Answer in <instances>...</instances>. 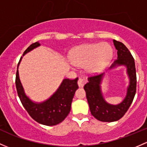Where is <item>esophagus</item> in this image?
Returning <instances> with one entry per match:
<instances>
[{"label": "esophagus", "mask_w": 147, "mask_h": 147, "mask_svg": "<svg viewBox=\"0 0 147 147\" xmlns=\"http://www.w3.org/2000/svg\"><path fill=\"white\" fill-rule=\"evenodd\" d=\"M84 83H85V81H84V80H83V79H82V78H79L78 84V86H80V87H83Z\"/></svg>", "instance_id": "1"}]
</instances>
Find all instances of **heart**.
Wrapping results in <instances>:
<instances>
[{
    "label": "heart",
    "mask_w": 147,
    "mask_h": 147,
    "mask_svg": "<svg viewBox=\"0 0 147 147\" xmlns=\"http://www.w3.org/2000/svg\"><path fill=\"white\" fill-rule=\"evenodd\" d=\"M112 56V47L107 43H101L79 46L72 51L70 58L75 65H86L88 72L97 74L106 68Z\"/></svg>",
    "instance_id": "b5f03b06"
}]
</instances>
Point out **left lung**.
Masks as SVG:
<instances>
[{
  "label": "left lung",
  "mask_w": 147,
  "mask_h": 147,
  "mask_svg": "<svg viewBox=\"0 0 147 147\" xmlns=\"http://www.w3.org/2000/svg\"><path fill=\"white\" fill-rule=\"evenodd\" d=\"M113 44L118 51V58L109 69L115 68L120 65L125 66L129 80L126 96L123 101L117 105L111 104L105 101L101 87L105 72L101 75L89 77L88 82L84 86L91 113L96 119L102 122H114L120 120L132 103L137 88L135 63L132 54L122 42L113 40Z\"/></svg>",
  "instance_id": "1"
}]
</instances>
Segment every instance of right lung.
I'll list each match as a JSON object with an SVG mask.
<instances>
[{
	"label": "right lung",
	"mask_w": 147,
	"mask_h": 147,
	"mask_svg": "<svg viewBox=\"0 0 147 147\" xmlns=\"http://www.w3.org/2000/svg\"><path fill=\"white\" fill-rule=\"evenodd\" d=\"M39 46L38 42L34 43L26 49L22 55L24 56L26 53ZM22 58V56L18 63L15 79L17 92L22 104L29 115L37 123L47 126L59 124L65 120L70 111L72 98L78 89V78H75V80L64 79L56 92L50 98L41 103L34 102L25 94L20 80L18 67Z\"/></svg>",
	"instance_id": "1"
}]
</instances>
